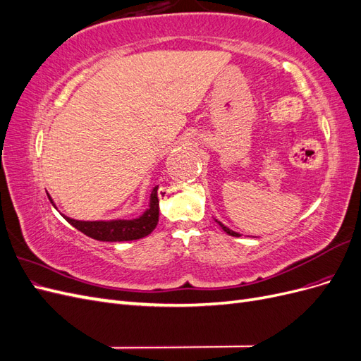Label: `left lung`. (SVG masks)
Instances as JSON below:
<instances>
[{
	"mask_svg": "<svg viewBox=\"0 0 361 361\" xmlns=\"http://www.w3.org/2000/svg\"><path fill=\"white\" fill-rule=\"evenodd\" d=\"M220 226H221V228H223V231H224V232H226L227 235H231V236H236V238H238V236H241V235H239V233H236V232L231 231V228H228V227H226L224 224H221V223H220Z\"/></svg>",
	"mask_w": 361,
	"mask_h": 361,
	"instance_id": "left-lung-1",
	"label": "left lung"
}]
</instances>
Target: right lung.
Masks as SVG:
<instances>
[{
	"label": "right lung",
	"instance_id": "1",
	"mask_svg": "<svg viewBox=\"0 0 361 361\" xmlns=\"http://www.w3.org/2000/svg\"><path fill=\"white\" fill-rule=\"evenodd\" d=\"M75 228L84 235L90 236L96 241L117 243V241H134L145 238L157 227L159 220V199L158 187L150 194L149 209L135 220H114V221H78L64 216Z\"/></svg>",
	"mask_w": 361,
	"mask_h": 361
}]
</instances>
